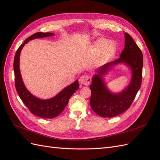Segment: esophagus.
<instances>
[{
  "label": "esophagus",
  "mask_w": 160,
  "mask_h": 160,
  "mask_svg": "<svg viewBox=\"0 0 160 160\" xmlns=\"http://www.w3.org/2000/svg\"><path fill=\"white\" fill-rule=\"evenodd\" d=\"M91 82V78L89 76V75H82L79 78V82L82 84H84V85H89V84Z\"/></svg>",
  "instance_id": "1"
}]
</instances>
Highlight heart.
Listing matches in <instances>:
<instances>
[{
  "label": "heart",
  "mask_w": 160,
  "mask_h": 160,
  "mask_svg": "<svg viewBox=\"0 0 160 160\" xmlns=\"http://www.w3.org/2000/svg\"><path fill=\"white\" fill-rule=\"evenodd\" d=\"M106 48L107 49V52L111 53L114 52L116 46H115V44L114 42H111L108 40L104 38L98 40L94 45V49L98 51V52L102 51Z\"/></svg>",
  "instance_id": "obj_1"
}]
</instances>
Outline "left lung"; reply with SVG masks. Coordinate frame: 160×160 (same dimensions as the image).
Masks as SVG:
<instances>
[{"label":"left lung","mask_w":160,"mask_h":160,"mask_svg":"<svg viewBox=\"0 0 160 160\" xmlns=\"http://www.w3.org/2000/svg\"><path fill=\"white\" fill-rule=\"evenodd\" d=\"M124 35V49L120 58L100 67L89 86L91 91L90 106L95 113L103 118L117 116L127 111L141 87L143 67L142 51L128 33H125ZM120 63H124L131 68L132 78L124 90L119 94H113L107 89L102 76L111 67Z\"/></svg>","instance_id":"1"}]
</instances>
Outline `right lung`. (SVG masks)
<instances>
[{"instance_id": "1", "label": "right lung", "mask_w": 160, "mask_h": 160, "mask_svg": "<svg viewBox=\"0 0 160 160\" xmlns=\"http://www.w3.org/2000/svg\"><path fill=\"white\" fill-rule=\"evenodd\" d=\"M54 35V33L47 32H37L27 38L16 51L13 60V70L15 76V86L17 92L22 102L28 108L32 113L43 118H53L62 113L64 108L69 102L71 96L79 89V83L76 80L70 85L61 91L60 92L51 99L41 100L35 97L26 89L20 75L19 60L21 49L26 43L36 38H45Z\"/></svg>"}]
</instances>
